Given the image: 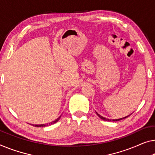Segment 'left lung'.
<instances>
[{
	"label": "left lung",
	"mask_w": 155,
	"mask_h": 155,
	"mask_svg": "<svg viewBox=\"0 0 155 155\" xmlns=\"http://www.w3.org/2000/svg\"><path fill=\"white\" fill-rule=\"evenodd\" d=\"M96 114H97V115H98L99 117H100L101 119H102V120H106V121H119V120H122V119H124V118H127V117H129V115H130L131 114H129V115H127V116H125V117H122V118H119V119H115V120H110V119H108V118H106V117H103V116H101V115H100V114H97V113L96 112Z\"/></svg>",
	"instance_id": "1"
}]
</instances>
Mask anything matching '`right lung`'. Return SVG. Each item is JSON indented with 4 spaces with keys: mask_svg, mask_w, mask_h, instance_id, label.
Returning a JSON list of instances; mask_svg holds the SVG:
<instances>
[{
    "mask_svg": "<svg viewBox=\"0 0 155 155\" xmlns=\"http://www.w3.org/2000/svg\"><path fill=\"white\" fill-rule=\"evenodd\" d=\"M61 115L59 117H58L56 120H55L54 121L51 122H49V123H47V124H33V126L38 127H46V126H48V125H51V124H54V123H55V122H57L59 120H60V118H61Z\"/></svg>",
    "mask_w": 155,
    "mask_h": 155,
    "instance_id": "right-lung-1",
    "label": "right lung"
}]
</instances>
